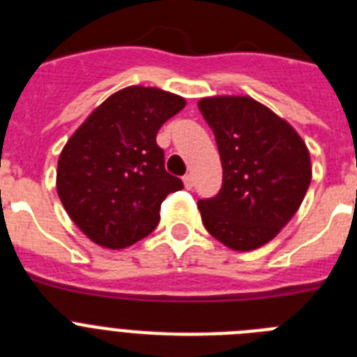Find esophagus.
<instances>
[{"mask_svg": "<svg viewBox=\"0 0 357 357\" xmlns=\"http://www.w3.org/2000/svg\"><path fill=\"white\" fill-rule=\"evenodd\" d=\"M182 181H184L185 189H193V175H184Z\"/></svg>", "mask_w": 357, "mask_h": 357, "instance_id": "obj_1", "label": "esophagus"}]
</instances>
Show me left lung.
I'll list each match as a JSON object with an SVG mask.
<instances>
[{
    "label": "left lung",
    "mask_w": 357,
    "mask_h": 357,
    "mask_svg": "<svg viewBox=\"0 0 357 357\" xmlns=\"http://www.w3.org/2000/svg\"><path fill=\"white\" fill-rule=\"evenodd\" d=\"M222 159L220 193L198 200L207 232L232 250L272 241L293 218L311 184V157L286 119L250 96L198 102Z\"/></svg>",
    "instance_id": "left-lung-1"
}]
</instances>
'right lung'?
<instances>
[{
  "label": "right lung",
  "mask_w": 357,
  "mask_h": 357,
  "mask_svg": "<svg viewBox=\"0 0 357 357\" xmlns=\"http://www.w3.org/2000/svg\"><path fill=\"white\" fill-rule=\"evenodd\" d=\"M185 107L182 96L130 85L93 110L62 148L56 193L91 241L119 250L146 238L160 204L184 188L164 169L159 128Z\"/></svg>",
  "instance_id": "add662e5"
}]
</instances>
